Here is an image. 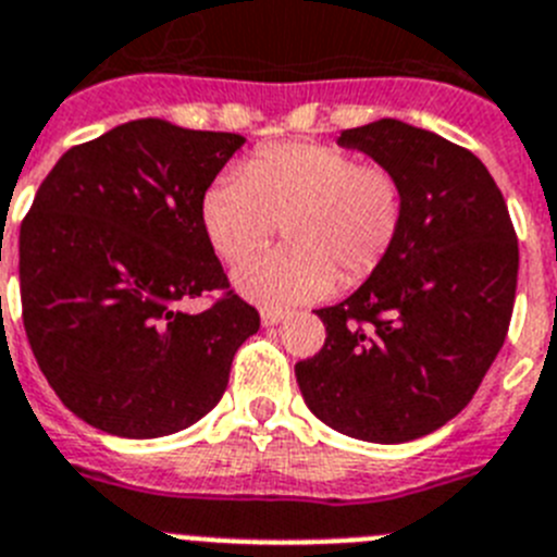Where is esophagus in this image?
Wrapping results in <instances>:
<instances>
[{"instance_id":"34e87169","label":"esophagus","mask_w":557,"mask_h":557,"mask_svg":"<svg viewBox=\"0 0 557 557\" xmlns=\"http://www.w3.org/2000/svg\"><path fill=\"white\" fill-rule=\"evenodd\" d=\"M284 318H287V312H284V310H273V307H268V310H261V324H264V326L282 324Z\"/></svg>"}]
</instances>
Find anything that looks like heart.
<instances>
[{"instance_id": "heart-1", "label": "heart", "mask_w": 557, "mask_h": 557, "mask_svg": "<svg viewBox=\"0 0 557 557\" xmlns=\"http://www.w3.org/2000/svg\"><path fill=\"white\" fill-rule=\"evenodd\" d=\"M202 227L225 261H242L285 225L290 247L247 260L233 287L250 301L289 307L363 284L400 239L406 194L388 165L360 163L332 143H275L222 171L199 202Z\"/></svg>"}]
</instances>
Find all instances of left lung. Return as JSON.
I'll use <instances>...</instances> for the list:
<instances>
[{"label":"left lung","mask_w":557,"mask_h":557,"mask_svg":"<svg viewBox=\"0 0 557 557\" xmlns=\"http://www.w3.org/2000/svg\"><path fill=\"white\" fill-rule=\"evenodd\" d=\"M337 143L397 174L406 216L383 268L318 310L326 341L296 380L321 422L397 445L454 420L482 386L510 330L516 227L482 160L434 132L383 117Z\"/></svg>","instance_id":"left-lung-1"}]
</instances>
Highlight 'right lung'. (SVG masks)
<instances>
[{
  "instance_id": "1",
  "label": "right lung",
  "mask_w": 557,
  "mask_h": 557,
  "mask_svg": "<svg viewBox=\"0 0 557 557\" xmlns=\"http://www.w3.org/2000/svg\"><path fill=\"white\" fill-rule=\"evenodd\" d=\"M242 143L143 117L64 151L36 191L18 231L22 321L52 392L92 428L154 440L194 425L259 330L199 213ZM213 288L206 313L178 310Z\"/></svg>"
}]
</instances>
